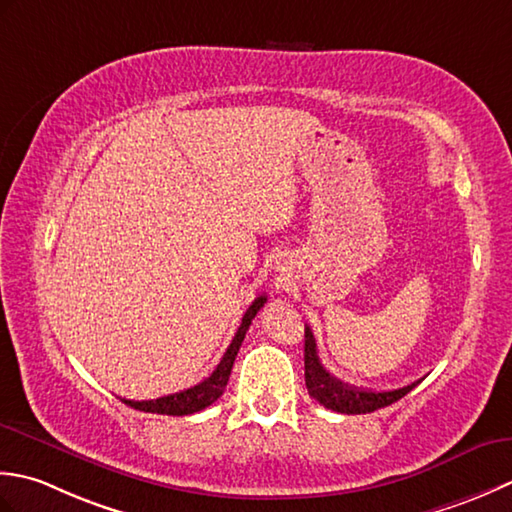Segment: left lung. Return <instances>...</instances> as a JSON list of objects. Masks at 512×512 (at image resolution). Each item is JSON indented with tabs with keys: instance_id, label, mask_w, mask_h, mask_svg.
I'll use <instances>...</instances> for the list:
<instances>
[{
	"instance_id": "8db88e82",
	"label": "left lung",
	"mask_w": 512,
	"mask_h": 512,
	"mask_svg": "<svg viewBox=\"0 0 512 512\" xmlns=\"http://www.w3.org/2000/svg\"><path fill=\"white\" fill-rule=\"evenodd\" d=\"M422 380L411 382L409 387L393 389V391H371V389H358L351 384H344L338 378L322 367L318 358L316 338L309 327H305V384L307 391L314 400H318L325 409L347 415H360L378 411L382 406H389L404 398L406 393L413 391Z\"/></svg>"
}]
</instances>
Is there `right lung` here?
<instances>
[{"label": "right lung", "instance_id": "right-lung-1", "mask_svg": "<svg viewBox=\"0 0 512 512\" xmlns=\"http://www.w3.org/2000/svg\"><path fill=\"white\" fill-rule=\"evenodd\" d=\"M265 302H267V296H258L252 305H249L232 344L227 347L223 360L218 362V367L212 371L210 378H205L203 382L194 384V387H190V389L172 393V395H163V398H156V400H141V402L139 400H123V402L130 404L132 409H139L145 413H161V415H192V413L207 409V406L216 402L223 395V391L227 387V380H229V373H232V367H234L236 353H238V349H241V344L245 340V333Z\"/></svg>", "mask_w": 512, "mask_h": 512}]
</instances>
